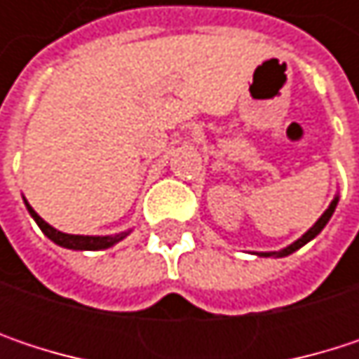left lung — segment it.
I'll list each match as a JSON object with an SVG mask.
<instances>
[{
    "mask_svg": "<svg viewBox=\"0 0 359 359\" xmlns=\"http://www.w3.org/2000/svg\"><path fill=\"white\" fill-rule=\"evenodd\" d=\"M337 203H339V197H334L332 201H330V205H328V210L324 212L323 216L318 218V222L304 235V237H299L295 243H291L289 248H285V250H280V251H270V253H259V255H264V257H268V255H276V257H285V255H289V253H293V251H297L299 248H304L308 241H312L320 231H323L324 226H326V222L330 220V216H332V212H334V208H337Z\"/></svg>",
    "mask_w": 359,
    "mask_h": 359,
    "instance_id": "obj_1",
    "label": "left lung"
}]
</instances>
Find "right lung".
I'll use <instances>...</instances> for the list:
<instances>
[{"instance_id": "add662e5", "label": "right lung", "mask_w": 359, "mask_h": 359, "mask_svg": "<svg viewBox=\"0 0 359 359\" xmlns=\"http://www.w3.org/2000/svg\"><path fill=\"white\" fill-rule=\"evenodd\" d=\"M27 203V201H25ZM27 210L29 214L33 216L39 229L43 231L45 237H49L55 245L60 248H66V250H81V251H97V250H108L114 243L122 241L128 233H120V235H109V237H85V235H68V233H62L57 229H53L51 224H47L35 210L27 203Z\"/></svg>"}]
</instances>
